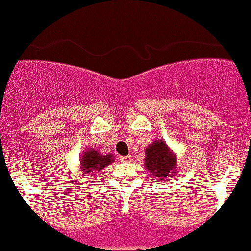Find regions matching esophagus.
<instances>
[{"mask_svg": "<svg viewBox=\"0 0 251 251\" xmlns=\"http://www.w3.org/2000/svg\"><path fill=\"white\" fill-rule=\"evenodd\" d=\"M131 160H132L131 155H127V156H122V157H120V161H122V162H131Z\"/></svg>", "mask_w": 251, "mask_h": 251, "instance_id": "obj_1", "label": "esophagus"}]
</instances>
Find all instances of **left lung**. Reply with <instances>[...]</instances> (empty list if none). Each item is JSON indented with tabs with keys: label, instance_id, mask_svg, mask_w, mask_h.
<instances>
[{
	"label": "left lung",
	"instance_id": "obj_1",
	"mask_svg": "<svg viewBox=\"0 0 251 251\" xmlns=\"http://www.w3.org/2000/svg\"><path fill=\"white\" fill-rule=\"evenodd\" d=\"M145 154V167L151 176L160 178V182H164L175 176L177 160L166 141L156 140L147 146Z\"/></svg>",
	"mask_w": 251,
	"mask_h": 251
}]
</instances>
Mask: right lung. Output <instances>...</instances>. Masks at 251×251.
I'll list each match as a JSON object with an SVG mask.
<instances>
[{
    "label": "right lung",
    "mask_w": 251,
    "mask_h": 251,
    "mask_svg": "<svg viewBox=\"0 0 251 251\" xmlns=\"http://www.w3.org/2000/svg\"><path fill=\"white\" fill-rule=\"evenodd\" d=\"M113 162V155H102L96 149H85V151L80 158L82 173L87 176H94L95 174Z\"/></svg>",
    "instance_id": "1"
}]
</instances>
